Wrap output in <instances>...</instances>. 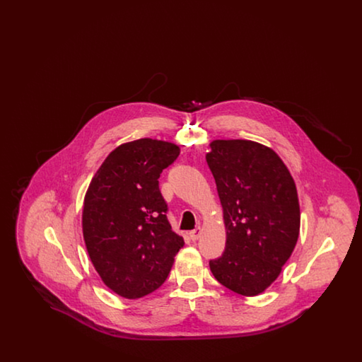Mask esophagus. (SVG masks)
<instances>
[{
	"instance_id": "obj_1",
	"label": "esophagus",
	"mask_w": 362,
	"mask_h": 362,
	"mask_svg": "<svg viewBox=\"0 0 362 362\" xmlns=\"http://www.w3.org/2000/svg\"><path fill=\"white\" fill-rule=\"evenodd\" d=\"M201 233H202V228H201V226H198V228H195L194 230H191V232H189V239L192 241H197L199 238H201Z\"/></svg>"
}]
</instances>
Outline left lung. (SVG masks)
<instances>
[{
	"label": "left lung",
	"mask_w": 362,
	"mask_h": 362,
	"mask_svg": "<svg viewBox=\"0 0 362 362\" xmlns=\"http://www.w3.org/2000/svg\"><path fill=\"white\" fill-rule=\"evenodd\" d=\"M206 161L224 213V254L210 260L214 278L232 292H264L291 258L300 233L292 175L276 152L250 139H214Z\"/></svg>",
	"instance_id": "left-lung-1"
}]
</instances>
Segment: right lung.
<instances>
[{
	"label": "right lung",
	"mask_w": 362,
	"mask_h": 362,
	"mask_svg": "<svg viewBox=\"0 0 362 362\" xmlns=\"http://www.w3.org/2000/svg\"><path fill=\"white\" fill-rule=\"evenodd\" d=\"M179 153L177 145L152 138L122 144L86 189L83 236L88 255L105 286L124 298L160 288L185 245L171 228L158 189L160 173Z\"/></svg>",
	"instance_id": "right-lung-1"
}]
</instances>
